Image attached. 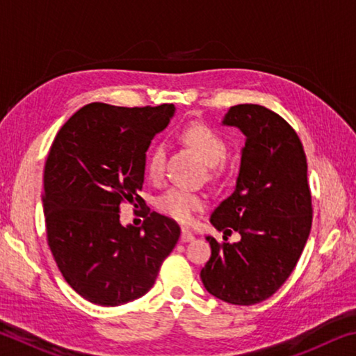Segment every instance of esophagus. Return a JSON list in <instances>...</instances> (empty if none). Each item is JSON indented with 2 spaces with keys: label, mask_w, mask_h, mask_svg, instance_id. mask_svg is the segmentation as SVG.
I'll use <instances>...</instances> for the list:
<instances>
[{
  "label": "esophagus",
  "mask_w": 356,
  "mask_h": 356,
  "mask_svg": "<svg viewBox=\"0 0 356 356\" xmlns=\"http://www.w3.org/2000/svg\"><path fill=\"white\" fill-rule=\"evenodd\" d=\"M191 240H195V236H193L191 231L188 227H182V236H180V242H191Z\"/></svg>",
  "instance_id": "34e87169"
}]
</instances>
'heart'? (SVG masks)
Here are the masks:
<instances>
[{
    "instance_id": "obj_1",
    "label": "heart",
    "mask_w": 356,
    "mask_h": 356,
    "mask_svg": "<svg viewBox=\"0 0 356 356\" xmlns=\"http://www.w3.org/2000/svg\"><path fill=\"white\" fill-rule=\"evenodd\" d=\"M182 140L196 149L201 154L204 161L213 168L220 165L226 159L227 154V143L218 131L204 122H191L182 130ZM165 159H166V146L165 143H156L149 152L146 171L150 179H160L165 170ZM206 200L204 196L197 195L182 188V186H171L165 193H161L156 200V207L161 213H165L171 218L188 222L197 210L204 209Z\"/></svg>"
}]
</instances>
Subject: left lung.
Returning <instances> with one entry per match:
<instances>
[{"mask_svg": "<svg viewBox=\"0 0 356 356\" xmlns=\"http://www.w3.org/2000/svg\"><path fill=\"white\" fill-rule=\"evenodd\" d=\"M222 124L246 136L236 190L213 210L210 222L236 244L207 237L212 256L201 270L204 287L226 303L250 306L284 284L303 252L312 225L308 163L291 125L268 108H229Z\"/></svg>", "mask_w": 356, "mask_h": 356, "instance_id": "left-lung-1", "label": "left lung"}]
</instances>
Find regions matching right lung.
<instances>
[{
  "instance_id": "obj_1",
  "label": "right lung",
  "mask_w": 356,
  "mask_h": 356,
  "mask_svg": "<svg viewBox=\"0 0 356 356\" xmlns=\"http://www.w3.org/2000/svg\"><path fill=\"white\" fill-rule=\"evenodd\" d=\"M174 110L95 102L51 144L44 171L47 242L67 284L91 303L119 306L147 293L180 237L177 222L150 212L138 195L146 150ZM129 202L140 204V228L120 225V206Z\"/></svg>"
}]
</instances>
